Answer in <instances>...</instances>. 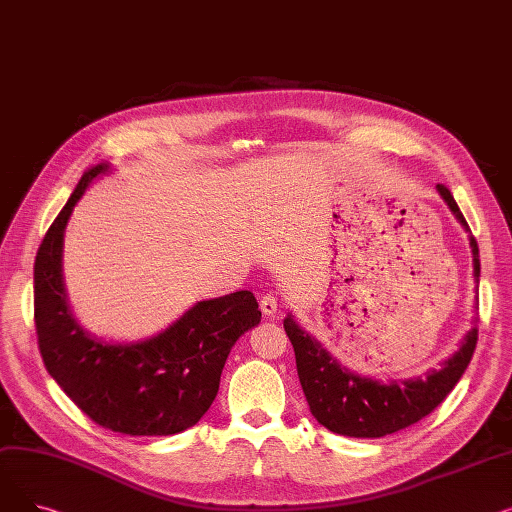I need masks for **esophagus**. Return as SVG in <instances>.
Segmentation results:
<instances>
[{"instance_id":"1","label":"esophagus","mask_w":512,"mask_h":512,"mask_svg":"<svg viewBox=\"0 0 512 512\" xmlns=\"http://www.w3.org/2000/svg\"><path fill=\"white\" fill-rule=\"evenodd\" d=\"M259 305H261V311L265 313V315H276L278 313V297L276 294H263L261 297V301H259Z\"/></svg>"}]
</instances>
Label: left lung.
<instances>
[{
    "label": "left lung",
    "instance_id": "left-lung-1",
    "mask_svg": "<svg viewBox=\"0 0 512 512\" xmlns=\"http://www.w3.org/2000/svg\"><path fill=\"white\" fill-rule=\"evenodd\" d=\"M436 188L454 218L471 232L448 188L442 184ZM469 245L473 276L479 282V247L473 236H469ZM284 330L294 348L299 380L311 415L330 432L348 438H384L432 413L461 380L477 344V326H473L459 351L448 357L440 369H429L425 375L411 380H390L384 384L344 367L294 321L292 313L284 319Z\"/></svg>",
    "mask_w": 512,
    "mask_h": 512
}]
</instances>
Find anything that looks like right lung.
Instances as JSON below:
<instances>
[{
    "mask_svg": "<svg viewBox=\"0 0 512 512\" xmlns=\"http://www.w3.org/2000/svg\"><path fill=\"white\" fill-rule=\"evenodd\" d=\"M110 170L101 161L83 174L37 251L39 351L51 378L101 427L128 436H172L207 413L232 346L259 324L261 311L253 292L238 290L195 303L143 340H103L80 326L64 286V232L89 184Z\"/></svg>",
    "mask_w": 512,
    "mask_h": 512,
    "instance_id": "right-lung-1",
    "label": "right lung"
}]
</instances>
